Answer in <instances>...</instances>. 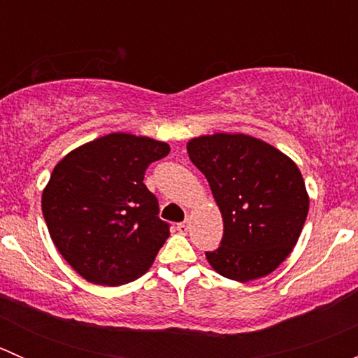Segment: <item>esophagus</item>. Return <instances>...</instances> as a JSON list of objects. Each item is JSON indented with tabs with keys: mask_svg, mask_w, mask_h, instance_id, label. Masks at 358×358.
I'll list each match as a JSON object with an SVG mask.
<instances>
[{
	"mask_svg": "<svg viewBox=\"0 0 358 358\" xmlns=\"http://www.w3.org/2000/svg\"><path fill=\"white\" fill-rule=\"evenodd\" d=\"M176 230H178L180 234H187L189 232V222H182L176 225Z\"/></svg>",
	"mask_w": 358,
	"mask_h": 358,
	"instance_id": "34e87169",
	"label": "esophagus"
}]
</instances>
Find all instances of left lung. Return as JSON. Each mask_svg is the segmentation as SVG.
I'll use <instances>...</instances> for the list:
<instances>
[{
  "label": "left lung",
  "instance_id": "1",
  "mask_svg": "<svg viewBox=\"0 0 358 358\" xmlns=\"http://www.w3.org/2000/svg\"><path fill=\"white\" fill-rule=\"evenodd\" d=\"M187 150L208 178L223 218L220 248L206 251L209 265L239 282L268 275L289 256L308 215L298 166L248 135L199 136Z\"/></svg>",
  "mask_w": 358,
  "mask_h": 358
}]
</instances>
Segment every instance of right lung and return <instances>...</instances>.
I'll list each match as a JSON object with an SVG mask.
<instances>
[{
  "label": "right lung",
  "instance_id": "add662e5",
  "mask_svg": "<svg viewBox=\"0 0 358 358\" xmlns=\"http://www.w3.org/2000/svg\"><path fill=\"white\" fill-rule=\"evenodd\" d=\"M164 142L110 133L69 152L43 192V216L64 259L88 282L121 286L142 277L169 237L157 197L143 183Z\"/></svg>",
  "mask_w": 358,
  "mask_h": 358
}]
</instances>
